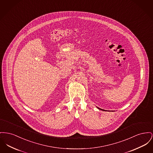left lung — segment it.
Segmentation results:
<instances>
[{"label":"left lung","mask_w":153,"mask_h":153,"mask_svg":"<svg viewBox=\"0 0 153 153\" xmlns=\"http://www.w3.org/2000/svg\"><path fill=\"white\" fill-rule=\"evenodd\" d=\"M97 108H98V109H99V110H103V111H106V110H103V109H102V108H98V107H97Z\"/></svg>","instance_id":"1"}]
</instances>
